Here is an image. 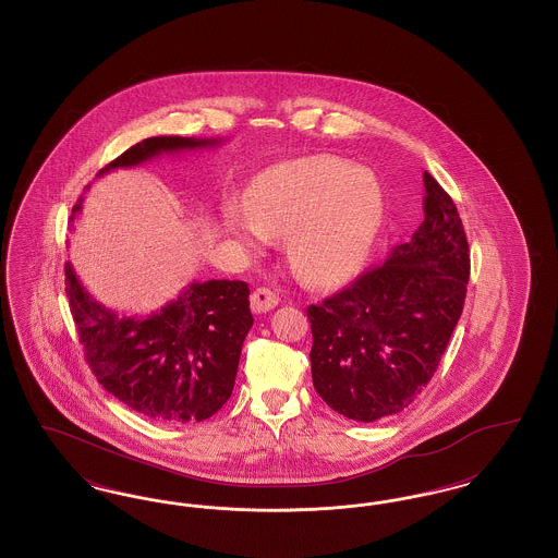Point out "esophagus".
<instances>
[{"instance_id":"34e87169","label":"esophagus","mask_w":558,"mask_h":558,"mask_svg":"<svg viewBox=\"0 0 558 558\" xmlns=\"http://www.w3.org/2000/svg\"><path fill=\"white\" fill-rule=\"evenodd\" d=\"M280 303V299H278V294L274 291H269V289H257V291L251 294V310L255 312V314H266L269 310H274L276 305Z\"/></svg>"}]
</instances>
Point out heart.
<instances>
[{"mask_svg": "<svg viewBox=\"0 0 558 558\" xmlns=\"http://www.w3.org/2000/svg\"><path fill=\"white\" fill-rule=\"evenodd\" d=\"M248 211L230 209L226 228L259 246L289 236V259L301 278L328 287L349 280L368 262L385 198L378 180L335 157L276 165L248 190Z\"/></svg>", "mask_w": 558, "mask_h": 558, "instance_id": "obj_1", "label": "heart"}]
</instances>
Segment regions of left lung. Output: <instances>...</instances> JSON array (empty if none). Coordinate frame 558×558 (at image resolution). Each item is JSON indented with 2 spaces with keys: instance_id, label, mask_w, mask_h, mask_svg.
I'll return each mask as SVG.
<instances>
[{
  "instance_id": "left-lung-1",
  "label": "left lung",
  "mask_w": 558,
  "mask_h": 558,
  "mask_svg": "<svg viewBox=\"0 0 558 558\" xmlns=\"http://www.w3.org/2000/svg\"><path fill=\"white\" fill-rule=\"evenodd\" d=\"M425 178V221L383 266L307 307L312 378L351 421L374 423L421 396L450 343L471 274L469 242L450 194Z\"/></svg>"
}]
</instances>
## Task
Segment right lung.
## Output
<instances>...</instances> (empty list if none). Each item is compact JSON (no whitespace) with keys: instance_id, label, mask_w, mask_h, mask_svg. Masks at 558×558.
Here are the masks:
<instances>
[{"instance_id":"obj_1","label":"right lung","mask_w":558,"mask_h":558,"mask_svg":"<svg viewBox=\"0 0 558 558\" xmlns=\"http://www.w3.org/2000/svg\"><path fill=\"white\" fill-rule=\"evenodd\" d=\"M217 144L182 135L146 137L108 162L98 178L160 155ZM80 211L81 201L73 217ZM64 276L85 360L108 393L165 425L207 421L230 399L242 343L253 326L246 282H192L150 316H121L83 289L71 264Z\"/></svg>"}]
</instances>
